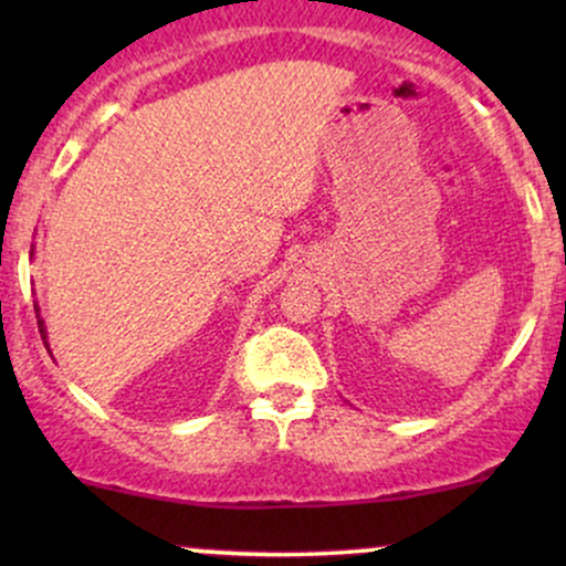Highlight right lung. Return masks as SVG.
<instances>
[{
	"label": "right lung",
	"mask_w": 566,
	"mask_h": 566,
	"mask_svg": "<svg viewBox=\"0 0 566 566\" xmlns=\"http://www.w3.org/2000/svg\"><path fill=\"white\" fill-rule=\"evenodd\" d=\"M39 333H42V340H44V337H48V329H44V322L42 319H39ZM44 346H48V343H44Z\"/></svg>",
	"instance_id": "add662e5"
}]
</instances>
